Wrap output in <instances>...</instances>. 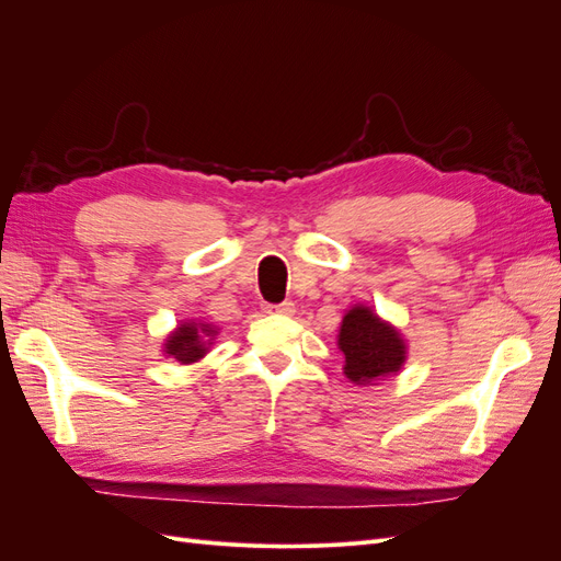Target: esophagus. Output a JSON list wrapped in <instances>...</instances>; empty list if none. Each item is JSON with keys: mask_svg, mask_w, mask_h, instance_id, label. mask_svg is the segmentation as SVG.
Instances as JSON below:
<instances>
[{"mask_svg": "<svg viewBox=\"0 0 561 561\" xmlns=\"http://www.w3.org/2000/svg\"><path fill=\"white\" fill-rule=\"evenodd\" d=\"M264 313H274V316H293V313H295V304H293V301H283V304H264Z\"/></svg>", "mask_w": 561, "mask_h": 561, "instance_id": "1", "label": "esophagus"}]
</instances>
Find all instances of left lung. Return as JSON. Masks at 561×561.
Listing matches in <instances>:
<instances>
[{"instance_id":"8db88e82","label":"left lung","mask_w":561,"mask_h":561,"mask_svg":"<svg viewBox=\"0 0 561 561\" xmlns=\"http://www.w3.org/2000/svg\"><path fill=\"white\" fill-rule=\"evenodd\" d=\"M336 346L344 353V375L355 386H377L396 377L407 360L400 330L365 304H355L344 313Z\"/></svg>"}]
</instances>
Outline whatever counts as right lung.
Listing matches in <instances>:
<instances>
[{
	"label": "right lung",
	"mask_w": 561,
	"mask_h": 561,
	"mask_svg": "<svg viewBox=\"0 0 561 561\" xmlns=\"http://www.w3.org/2000/svg\"><path fill=\"white\" fill-rule=\"evenodd\" d=\"M219 334V328L213 322H206L201 318L182 320L180 325L165 336L163 342V355L173 358L180 365H194L206 358V353L215 344Z\"/></svg>",
	"instance_id": "1"
}]
</instances>
